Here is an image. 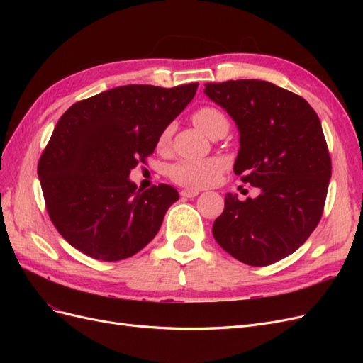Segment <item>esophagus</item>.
<instances>
[{"mask_svg":"<svg viewBox=\"0 0 363 363\" xmlns=\"http://www.w3.org/2000/svg\"><path fill=\"white\" fill-rule=\"evenodd\" d=\"M199 194H200L199 191H191V189H183L180 192V195L184 196V199H194V196H196Z\"/></svg>","mask_w":363,"mask_h":363,"instance_id":"1","label":"esophagus"}]
</instances>
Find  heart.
I'll list each match as a JSON object with an SVG mask.
<instances>
[{"mask_svg": "<svg viewBox=\"0 0 363 363\" xmlns=\"http://www.w3.org/2000/svg\"><path fill=\"white\" fill-rule=\"evenodd\" d=\"M194 124L203 133L211 136L219 128H228V119L221 108L216 106L206 104L196 108L192 113ZM172 135V125H167L157 138V148L163 150L169 144ZM227 167V162L223 157H207V159H182L171 164L168 169L169 179L188 189H201L212 184L218 175Z\"/></svg>", "mask_w": 363, "mask_h": 363, "instance_id": "heart-1", "label": "heart"}]
</instances>
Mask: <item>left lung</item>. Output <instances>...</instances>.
<instances>
[{"label":"left lung","instance_id":"left-lung-1","mask_svg":"<svg viewBox=\"0 0 363 363\" xmlns=\"http://www.w3.org/2000/svg\"><path fill=\"white\" fill-rule=\"evenodd\" d=\"M240 133L235 174L257 199L227 194L212 233L228 255L268 267L298 250L324 212L332 159L316 112L303 96L263 80L206 83Z\"/></svg>","mask_w":363,"mask_h":363}]
</instances>
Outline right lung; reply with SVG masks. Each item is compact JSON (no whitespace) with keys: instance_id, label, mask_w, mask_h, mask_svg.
Returning a JSON list of instances; mask_svg holds the SVG:
<instances>
[{"instance_id":"add662e5","label":"right lung","mask_w":363,"mask_h":363,"mask_svg":"<svg viewBox=\"0 0 363 363\" xmlns=\"http://www.w3.org/2000/svg\"><path fill=\"white\" fill-rule=\"evenodd\" d=\"M199 83L128 84L77 101L62 115L38 174L51 223L86 256L116 262L150 244L179 192L142 191L130 169L147 163L162 130L192 100Z\"/></svg>"}]
</instances>
